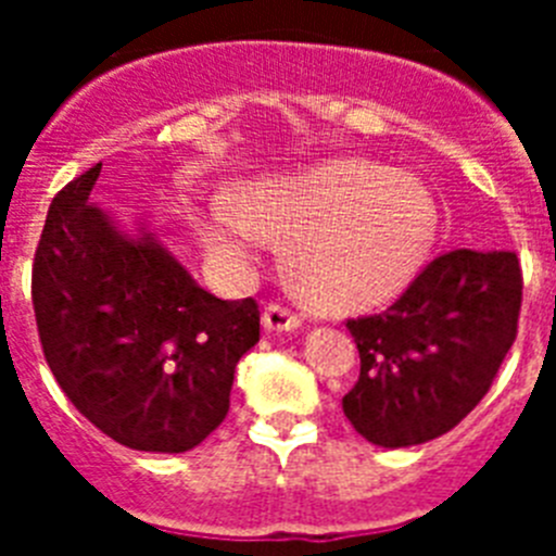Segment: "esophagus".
Here are the masks:
<instances>
[{
	"mask_svg": "<svg viewBox=\"0 0 556 556\" xmlns=\"http://www.w3.org/2000/svg\"><path fill=\"white\" fill-rule=\"evenodd\" d=\"M262 323L267 331H298L301 328V314L289 312L283 306H267Z\"/></svg>",
	"mask_w": 556,
	"mask_h": 556,
	"instance_id": "34e87169",
	"label": "esophagus"
}]
</instances>
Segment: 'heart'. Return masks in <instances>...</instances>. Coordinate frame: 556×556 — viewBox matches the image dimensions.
<instances>
[{"mask_svg": "<svg viewBox=\"0 0 556 556\" xmlns=\"http://www.w3.org/2000/svg\"><path fill=\"white\" fill-rule=\"evenodd\" d=\"M440 214L417 178L365 159H328L236 189L194 214L208 255L244 273L264 239H289L287 269L308 306L353 314L395 301L429 262Z\"/></svg>", "mask_w": 556, "mask_h": 556, "instance_id": "obj_1", "label": "heart"}]
</instances>
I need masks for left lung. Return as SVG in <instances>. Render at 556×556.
<instances>
[{"label":"left lung","mask_w":556,"mask_h":556,"mask_svg":"<svg viewBox=\"0 0 556 556\" xmlns=\"http://www.w3.org/2000/svg\"><path fill=\"white\" fill-rule=\"evenodd\" d=\"M520 264L513 250H451L387 312L348 320L362 370L342 412L378 448L443 437L488 395L515 342Z\"/></svg>","instance_id":"left-lung-1"}]
</instances>
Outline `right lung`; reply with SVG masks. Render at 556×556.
<instances>
[{
    "label": "right lung",
    "mask_w": 556,
    "mask_h": 556,
    "mask_svg": "<svg viewBox=\"0 0 556 556\" xmlns=\"http://www.w3.org/2000/svg\"><path fill=\"white\" fill-rule=\"evenodd\" d=\"M102 164L52 200L33 264L47 365L86 420L152 454L198 448L258 342L253 298L205 292L150 223L91 200Z\"/></svg>",
    "instance_id": "obj_1"
}]
</instances>
